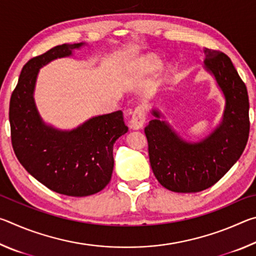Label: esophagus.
<instances>
[{
    "label": "esophagus",
    "instance_id": "obj_1",
    "mask_svg": "<svg viewBox=\"0 0 256 256\" xmlns=\"http://www.w3.org/2000/svg\"><path fill=\"white\" fill-rule=\"evenodd\" d=\"M146 122V110L144 105H138L136 110H134L131 118V126L134 130H138L144 126Z\"/></svg>",
    "mask_w": 256,
    "mask_h": 256
}]
</instances>
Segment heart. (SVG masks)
Listing matches in <instances>:
<instances>
[{
  "label": "heart",
  "mask_w": 256,
  "mask_h": 256,
  "mask_svg": "<svg viewBox=\"0 0 256 256\" xmlns=\"http://www.w3.org/2000/svg\"><path fill=\"white\" fill-rule=\"evenodd\" d=\"M148 64H149V66H151L152 68H157L159 66L160 62L156 58H148Z\"/></svg>",
  "instance_id": "heart-1"
}]
</instances>
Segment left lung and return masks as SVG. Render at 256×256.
<instances>
[{
	"label": "left lung",
	"instance_id": "left-lung-1",
	"mask_svg": "<svg viewBox=\"0 0 256 256\" xmlns=\"http://www.w3.org/2000/svg\"><path fill=\"white\" fill-rule=\"evenodd\" d=\"M204 68L214 76L226 99L220 124L198 142H188L162 114L144 128L150 164L164 188L177 193L200 192L214 185L235 164L248 140V94L230 58L220 50H203Z\"/></svg>",
	"mask_w": 256,
	"mask_h": 256
}]
</instances>
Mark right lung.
Returning <instances> with one entry per match:
<instances>
[{
  "label": "right lung",
  "mask_w": 256,
  "mask_h": 256,
  "mask_svg": "<svg viewBox=\"0 0 256 256\" xmlns=\"http://www.w3.org/2000/svg\"><path fill=\"white\" fill-rule=\"evenodd\" d=\"M84 45H58L29 60L8 108L12 146L20 164L46 188L68 196H92L110 183L112 146L128 130L122 110L94 116L71 131L58 130L42 120L34 99L40 68L71 56Z\"/></svg>",
  "instance_id": "1"
}]
</instances>
